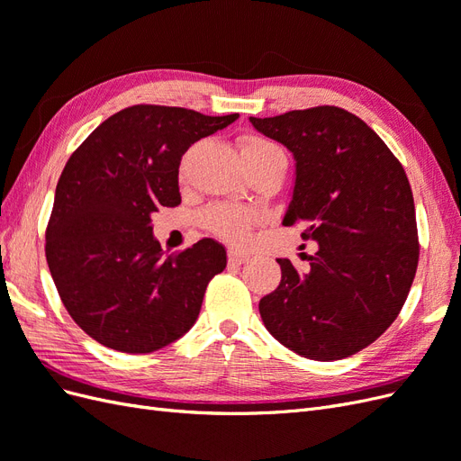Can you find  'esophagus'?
<instances>
[{"label":"esophagus","mask_w":461,"mask_h":461,"mask_svg":"<svg viewBox=\"0 0 461 461\" xmlns=\"http://www.w3.org/2000/svg\"><path fill=\"white\" fill-rule=\"evenodd\" d=\"M248 261H249V254L240 252V249H234V248L229 249V263L242 265V263H248Z\"/></svg>","instance_id":"obj_1"}]
</instances>
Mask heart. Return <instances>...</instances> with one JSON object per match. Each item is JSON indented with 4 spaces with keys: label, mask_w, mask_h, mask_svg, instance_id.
Instances as JSON below:
<instances>
[{
    "label": "heart",
    "mask_w": 461,
    "mask_h": 461,
    "mask_svg": "<svg viewBox=\"0 0 461 461\" xmlns=\"http://www.w3.org/2000/svg\"><path fill=\"white\" fill-rule=\"evenodd\" d=\"M240 151L246 165H261L273 161H286L283 148L265 136L249 134L240 142ZM203 227L221 239L240 242L246 239L249 227L256 222V213L239 203H215L202 217Z\"/></svg>",
    "instance_id": "1"
}]
</instances>
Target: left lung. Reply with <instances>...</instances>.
<instances>
[{"instance_id":"8db88e82","label":"left lung","mask_w":461,"mask_h":461,"mask_svg":"<svg viewBox=\"0 0 461 461\" xmlns=\"http://www.w3.org/2000/svg\"><path fill=\"white\" fill-rule=\"evenodd\" d=\"M296 161L285 227L303 222L315 240L310 271L288 259L281 283L259 300L265 327L303 357L352 356L393 325L420 261L410 180L379 134L334 105L249 117Z\"/></svg>"}]
</instances>
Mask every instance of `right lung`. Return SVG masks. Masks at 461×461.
<instances>
[{
  "instance_id": "1",
  "label": "right lung",
  "mask_w": 461,
  "mask_h": 461,
  "mask_svg": "<svg viewBox=\"0 0 461 461\" xmlns=\"http://www.w3.org/2000/svg\"><path fill=\"white\" fill-rule=\"evenodd\" d=\"M236 119L132 105L105 119L68 158L46 229V259L68 315L94 340L149 354L196 323L209 281L227 267L225 248L202 239L165 258L151 215L180 203L186 149Z\"/></svg>"
}]
</instances>
